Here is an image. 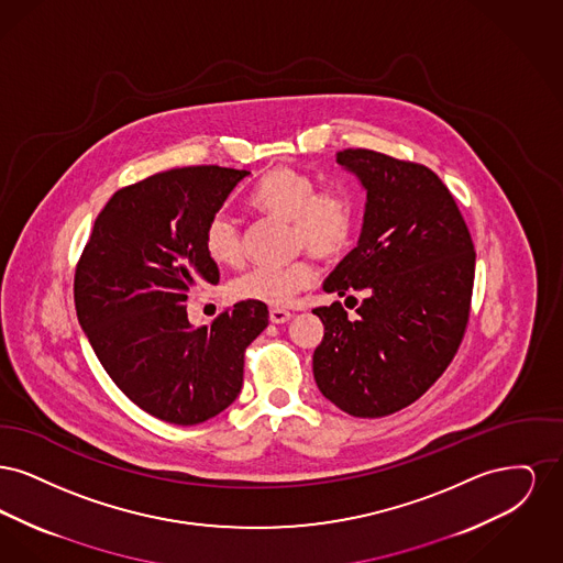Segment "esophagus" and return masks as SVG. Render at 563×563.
<instances>
[{"label": "esophagus", "mask_w": 563, "mask_h": 563, "mask_svg": "<svg viewBox=\"0 0 563 563\" xmlns=\"http://www.w3.org/2000/svg\"><path fill=\"white\" fill-rule=\"evenodd\" d=\"M291 312H287V310H280V308H274V310H269V321L274 322V324H283V322L291 321Z\"/></svg>", "instance_id": "1"}]
</instances>
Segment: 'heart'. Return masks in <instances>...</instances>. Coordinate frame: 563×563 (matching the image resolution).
<instances>
[{
    "mask_svg": "<svg viewBox=\"0 0 563 563\" xmlns=\"http://www.w3.org/2000/svg\"><path fill=\"white\" fill-rule=\"evenodd\" d=\"M251 205L262 213L291 221V244L322 260L349 251L356 230V209L344 189H319L303 170L276 166L251 191ZM205 249L219 266L242 262V232L234 214L217 211L205 225ZM317 269L308 260L287 266H255L232 280L230 291L242 301L287 306L295 295L312 287Z\"/></svg>",
    "mask_w": 563,
    "mask_h": 563,
    "instance_id": "obj_1",
    "label": "heart"
}]
</instances>
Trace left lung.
I'll return each instance as SVG.
<instances>
[{
	"mask_svg": "<svg viewBox=\"0 0 563 563\" xmlns=\"http://www.w3.org/2000/svg\"><path fill=\"white\" fill-rule=\"evenodd\" d=\"M338 164L367 202L358 244L322 289L365 299L356 321L340 301L312 310L324 324L312 369L342 411L382 418L420 399L452 363L471 314L475 246L454 196L424 164L372 150L338 152Z\"/></svg>",
	"mask_w": 563,
	"mask_h": 563,
	"instance_id": "obj_1",
	"label": "left lung"
}]
</instances>
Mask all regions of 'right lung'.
Instances as JSON below:
<instances>
[{
    "instance_id": "right-lung-1",
    "label": "right lung",
    "mask_w": 563,
    "mask_h": 563,
    "mask_svg": "<svg viewBox=\"0 0 563 563\" xmlns=\"http://www.w3.org/2000/svg\"><path fill=\"white\" fill-rule=\"evenodd\" d=\"M246 175L186 166L118 189L76 268L78 321L103 369L170 424H200L236 401L244 350L268 327L260 301H239L211 324L188 321L189 291L219 283L205 225Z\"/></svg>"
}]
</instances>
